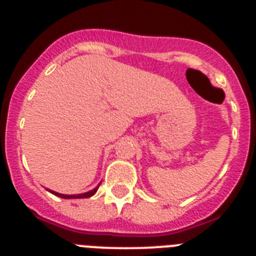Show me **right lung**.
Instances as JSON below:
<instances>
[{
	"instance_id": "obj_1",
	"label": "right lung",
	"mask_w": 256,
	"mask_h": 256,
	"mask_svg": "<svg viewBox=\"0 0 256 256\" xmlns=\"http://www.w3.org/2000/svg\"><path fill=\"white\" fill-rule=\"evenodd\" d=\"M97 188H98V187L94 188L92 191L86 192V194H80V195H62V194H58V192H54V191H50V192H52L54 195L58 196V198H91L92 195H94V194L97 192Z\"/></svg>"
}]
</instances>
